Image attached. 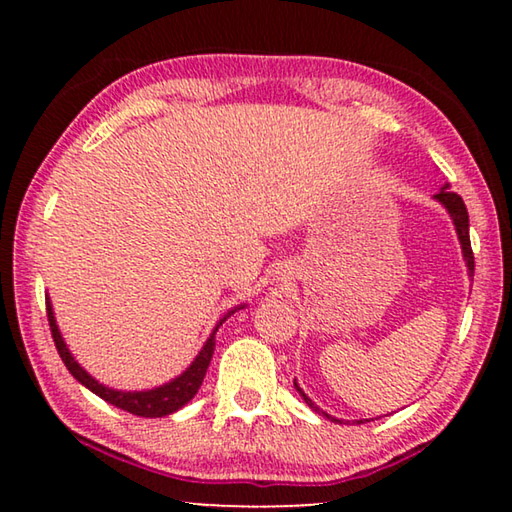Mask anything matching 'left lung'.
<instances>
[{"label": "left lung", "mask_w": 512, "mask_h": 512, "mask_svg": "<svg viewBox=\"0 0 512 512\" xmlns=\"http://www.w3.org/2000/svg\"><path fill=\"white\" fill-rule=\"evenodd\" d=\"M449 185H445L443 189H440V192L433 196L436 198V201L445 207V210L449 212V216H452V221H454V228H456V235H458V241H461V250H463V259H465V264H467V273H470V277L474 275V253H472V244H470V216H467V207H465V203H463V198L458 196L456 192H449L447 189ZM293 386H296V391L302 395V400H305L307 404H309V409H314L316 413H320V415H325L327 420H334V422H341V420H336V418H332V415H327L325 411H320L318 406L309 400V397L305 395V391H302V388L296 384V381H293ZM361 424V422H359Z\"/></svg>", "instance_id": "left-lung-1"}]
</instances>
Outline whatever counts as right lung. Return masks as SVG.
Instances as JSON below:
<instances>
[{"label": "right lung", "mask_w": 512, "mask_h": 512, "mask_svg": "<svg viewBox=\"0 0 512 512\" xmlns=\"http://www.w3.org/2000/svg\"><path fill=\"white\" fill-rule=\"evenodd\" d=\"M244 307V305H241ZM237 307V309H241ZM237 309H232L225 314L219 323H216L214 332L210 334V339L205 341L203 350L198 352V357L192 361V366H189L183 375H178L176 379H171L169 384H162L158 388H151V391H115V388H108L99 384L97 379L92 375H88L81 368V363L72 357V352L67 350V345L63 341V336H60V329L56 325V316H54V309H51V302L47 298V320H49V327H51V336H54V343H56V350L60 354V359L67 366V370L72 372V377L76 381H81L85 388H90L94 395H99L101 400H106L108 404L117 406V409H124L133 415H140V418H162V415H171L176 413L178 409H183V406L192 400V397L198 393V388L203 384V377L207 372V366H210L212 361V354H214V334L216 329L223 325V320L228 318L230 314H235Z\"/></svg>", "instance_id": "obj_1"}]
</instances>
